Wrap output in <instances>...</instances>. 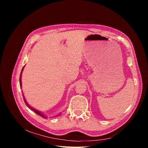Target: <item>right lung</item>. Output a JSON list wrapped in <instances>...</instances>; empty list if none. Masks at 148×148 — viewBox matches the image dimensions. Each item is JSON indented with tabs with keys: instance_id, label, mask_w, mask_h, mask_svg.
<instances>
[{
	"instance_id": "obj_1",
	"label": "right lung",
	"mask_w": 148,
	"mask_h": 148,
	"mask_svg": "<svg viewBox=\"0 0 148 148\" xmlns=\"http://www.w3.org/2000/svg\"><path fill=\"white\" fill-rule=\"evenodd\" d=\"M24 68V67H23ZM23 69H22V70H21V74H20V85H21V73H22V71H23ZM24 101H25V103L26 104V105H27L28 106V107L29 108L31 109V110H33L34 112L36 113V114H37L38 115H39V116H41V117H43V118H46L45 116H44L41 112H39V111H38V110H35V109H34L33 108H32V107H30L28 104V103L26 102V100L25 99H24Z\"/></svg>"
}]
</instances>
